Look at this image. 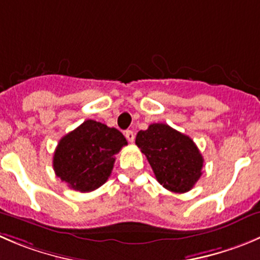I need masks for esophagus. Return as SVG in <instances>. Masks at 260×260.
I'll return each mask as SVG.
<instances>
[{
    "label": "esophagus",
    "instance_id": "34e87169",
    "mask_svg": "<svg viewBox=\"0 0 260 260\" xmlns=\"http://www.w3.org/2000/svg\"><path fill=\"white\" fill-rule=\"evenodd\" d=\"M124 136L129 142H133V141H135V133H133V131H125Z\"/></svg>",
    "mask_w": 260,
    "mask_h": 260
}]
</instances>
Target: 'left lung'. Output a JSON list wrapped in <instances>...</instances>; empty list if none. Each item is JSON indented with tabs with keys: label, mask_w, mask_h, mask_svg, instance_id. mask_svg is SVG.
<instances>
[{
	"label": "left lung",
	"mask_w": 260,
	"mask_h": 260,
	"mask_svg": "<svg viewBox=\"0 0 260 260\" xmlns=\"http://www.w3.org/2000/svg\"><path fill=\"white\" fill-rule=\"evenodd\" d=\"M136 145L147 157L158 183L174 193L190 190L202 175L203 157L190 137L164 123L140 131Z\"/></svg>",
	"instance_id": "obj_1"
}]
</instances>
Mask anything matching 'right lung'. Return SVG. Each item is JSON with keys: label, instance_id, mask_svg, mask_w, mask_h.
Returning <instances> with one entry per match:
<instances>
[{"label": "right lung", "instance_id": "obj_1", "mask_svg": "<svg viewBox=\"0 0 260 260\" xmlns=\"http://www.w3.org/2000/svg\"><path fill=\"white\" fill-rule=\"evenodd\" d=\"M125 145L127 140L117 128L87 119L60 138L53 169L70 188L82 193L95 190L108 180L115 155Z\"/></svg>", "mask_w": 260, "mask_h": 260}]
</instances>
